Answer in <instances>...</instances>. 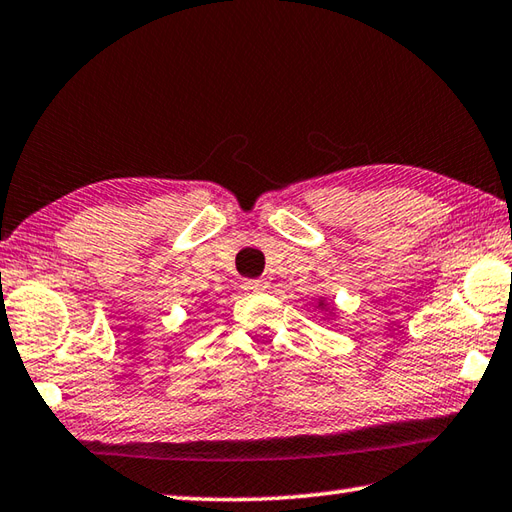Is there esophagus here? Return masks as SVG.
<instances>
[{
    "label": "esophagus",
    "instance_id": "34e87169",
    "mask_svg": "<svg viewBox=\"0 0 512 512\" xmlns=\"http://www.w3.org/2000/svg\"><path fill=\"white\" fill-rule=\"evenodd\" d=\"M242 288L246 290V293H259V290L268 288V282H266V279H246Z\"/></svg>",
    "mask_w": 512,
    "mask_h": 512
}]
</instances>
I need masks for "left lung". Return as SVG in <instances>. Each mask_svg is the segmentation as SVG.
<instances>
[{"instance_id": "8db88e82", "label": "left lung", "mask_w": 512, "mask_h": 512, "mask_svg": "<svg viewBox=\"0 0 512 512\" xmlns=\"http://www.w3.org/2000/svg\"><path fill=\"white\" fill-rule=\"evenodd\" d=\"M319 306H324V304H319Z\"/></svg>"}]
</instances>
